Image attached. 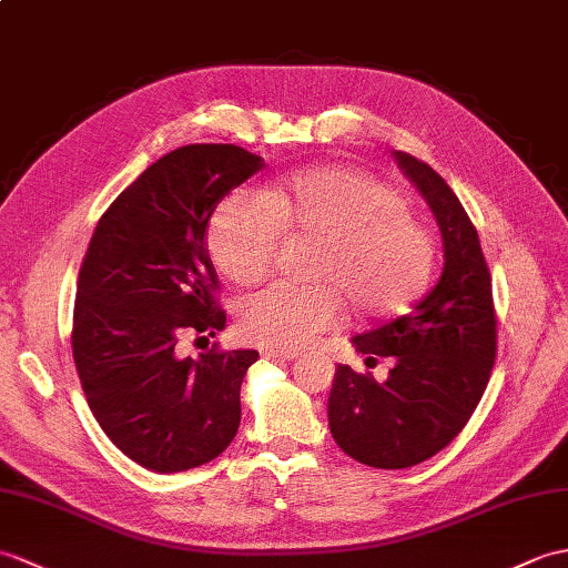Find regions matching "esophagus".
Returning <instances> with one entry per match:
<instances>
[{"mask_svg":"<svg viewBox=\"0 0 568 568\" xmlns=\"http://www.w3.org/2000/svg\"><path fill=\"white\" fill-rule=\"evenodd\" d=\"M302 353H297V351H275V348H266L263 351V358L266 361H295V358H300Z\"/></svg>","mask_w":568,"mask_h":568,"instance_id":"34e87169","label":"esophagus"}]
</instances>
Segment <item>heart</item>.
I'll use <instances>...</instances> for the list:
<instances>
[{
  "mask_svg": "<svg viewBox=\"0 0 568 568\" xmlns=\"http://www.w3.org/2000/svg\"><path fill=\"white\" fill-rule=\"evenodd\" d=\"M281 234L320 242L307 268L316 283H273L240 300L236 326L261 346L305 348L344 320L346 305L363 320H387L430 281V232L408 215L399 191L358 169H310L263 195H227L210 220L207 248L230 281L256 283L268 273Z\"/></svg>",
  "mask_w": 568,
  "mask_h": 568,
  "instance_id": "1",
  "label": "heart"
}]
</instances>
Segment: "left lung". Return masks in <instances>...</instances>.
<instances>
[{"instance_id": "1", "label": "left lung", "mask_w": 568, "mask_h": 568, "mask_svg": "<svg viewBox=\"0 0 568 568\" xmlns=\"http://www.w3.org/2000/svg\"><path fill=\"white\" fill-rule=\"evenodd\" d=\"M440 224L445 266L414 310L353 338L365 363L389 358L385 382L338 365L328 428L341 450L377 469H406L440 453L467 426L496 361L491 273L479 234L445 179L394 150Z\"/></svg>"}]
</instances>
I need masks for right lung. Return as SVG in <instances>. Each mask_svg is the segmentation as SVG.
Masks as SVG:
<instances>
[{"label": "right lung", "mask_w": 568, "mask_h": 568, "mask_svg": "<svg viewBox=\"0 0 568 568\" xmlns=\"http://www.w3.org/2000/svg\"><path fill=\"white\" fill-rule=\"evenodd\" d=\"M258 169L261 156L236 144L164 154L101 215L79 268L72 355L84 397L118 450L152 471L201 467L240 428L242 379L258 353L213 344L181 358L176 346L227 322L205 232Z\"/></svg>", "instance_id": "right-lung-1"}]
</instances>
